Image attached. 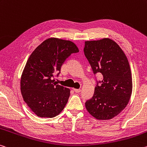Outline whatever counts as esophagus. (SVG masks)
<instances>
[{
    "instance_id": "esophagus-1",
    "label": "esophagus",
    "mask_w": 147,
    "mask_h": 147,
    "mask_svg": "<svg viewBox=\"0 0 147 147\" xmlns=\"http://www.w3.org/2000/svg\"><path fill=\"white\" fill-rule=\"evenodd\" d=\"M74 92H75L76 93H79V92H81V90L80 89H75V88H74Z\"/></svg>"
}]
</instances>
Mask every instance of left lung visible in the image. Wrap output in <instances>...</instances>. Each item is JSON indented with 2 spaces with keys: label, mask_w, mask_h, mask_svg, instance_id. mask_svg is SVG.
<instances>
[{
  "label": "left lung",
  "mask_w": 147,
  "mask_h": 147,
  "mask_svg": "<svg viewBox=\"0 0 147 147\" xmlns=\"http://www.w3.org/2000/svg\"><path fill=\"white\" fill-rule=\"evenodd\" d=\"M84 52L94 73H101L103 78L99 86L97 82L92 99L86 102V108L96 119H112L125 108L131 95V73L126 55L109 38L86 41Z\"/></svg>",
  "instance_id": "8db88e82"
}]
</instances>
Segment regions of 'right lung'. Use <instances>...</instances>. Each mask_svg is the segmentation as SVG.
Listing matches in <instances>:
<instances>
[{
	"label": "right lung",
	"instance_id": "add662e5",
	"mask_svg": "<svg viewBox=\"0 0 147 147\" xmlns=\"http://www.w3.org/2000/svg\"><path fill=\"white\" fill-rule=\"evenodd\" d=\"M79 50L70 40L50 38L42 42L30 55L21 77L23 100L36 116L53 118L63 110L70 90L55 82L61 65L71 53Z\"/></svg>",
	"mask_w": 147,
	"mask_h": 147
}]
</instances>
